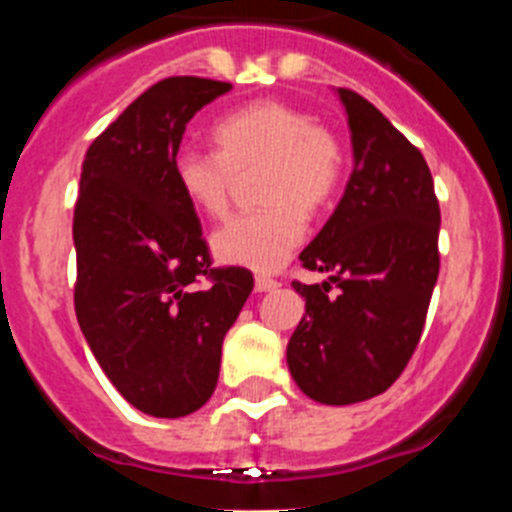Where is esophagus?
<instances>
[{
  "label": "esophagus",
  "instance_id": "34e87169",
  "mask_svg": "<svg viewBox=\"0 0 512 512\" xmlns=\"http://www.w3.org/2000/svg\"><path fill=\"white\" fill-rule=\"evenodd\" d=\"M279 287L277 279L271 277H256V292H274Z\"/></svg>",
  "mask_w": 512,
  "mask_h": 512
}]
</instances>
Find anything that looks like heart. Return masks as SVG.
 Listing matches in <instances>:
<instances>
[{
    "label": "heart",
    "mask_w": 512,
    "mask_h": 512,
    "mask_svg": "<svg viewBox=\"0 0 512 512\" xmlns=\"http://www.w3.org/2000/svg\"><path fill=\"white\" fill-rule=\"evenodd\" d=\"M217 151L182 148L174 158L176 184L192 207L223 217L238 171L264 166L261 210L243 212L212 235L223 264L274 271L305 238L307 215L328 205L343 176V148L307 112L279 99L241 104L212 125Z\"/></svg>",
    "instance_id": "b5f03b06"
}]
</instances>
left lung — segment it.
I'll return each instance as SVG.
<instances>
[{"instance_id":"left-lung-1","label":"left lung","mask_w":512,"mask_h":512,"mask_svg":"<svg viewBox=\"0 0 512 512\" xmlns=\"http://www.w3.org/2000/svg\"><path fill=\"white\" fill-rule=\"evenodd\" d=\"M336 94L354 171L328 223L300 253L305 269L328 279L292 282L305 315L287 343V366L310 400L354 405L382 395L418 346L438 279L441 212L423 153L361 94Z\"/></svg>"}]
</instances>
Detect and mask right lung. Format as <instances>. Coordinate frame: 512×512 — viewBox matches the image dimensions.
Returning a JSON list of instances; mask_svg holds the SVG:
<instances>
[{"mask_svg": "<svg viewBox=\"0 0 512 512\" xmlns=\"http://www.w3.org/2000/svg\"><path fill=\"white\" fill-rule=\"evenodd\" d=\"M228 81L171 76L89 146L74 210L79 328L140 413L184 418L215 392L223 338L253 289L248 269H212L174 158Z\"/></svg>", "mask_w": 512, "mask_h": 512, "instance_id": "obj_1", "label": "right lung"}]
</instances>
